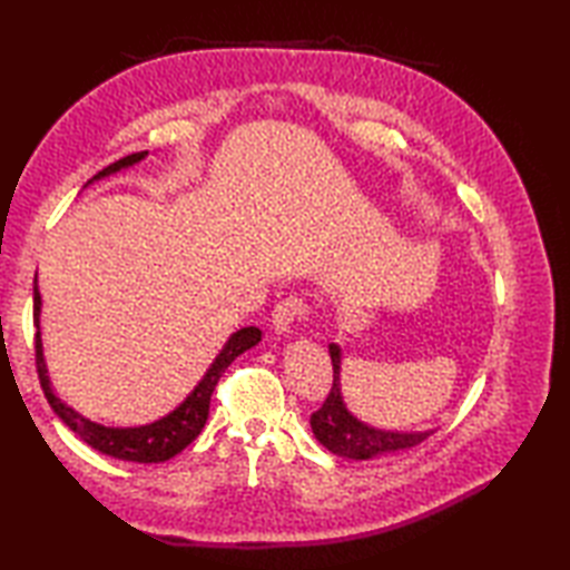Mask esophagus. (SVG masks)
Here are the masks:
<instances>
[{"mask_svg":"<svg viewBox=\"0 0 570 570\" xmlns=\"http://www.w3.org/2000/svg\"><path fill=\"white\" fill-rule=\"evenodd\" d=\"M306 316H308L306 301L298 298V296H288V298H284L282 304H278V306L274 308V313H272V325H274L276 333L286 335V333H294L296 325H298L301 321H306Z\"/></svg>","mask_w":570,"mask_h":570,"instance_id":"esophagus-1","label":"esophagus"}]
</instances>
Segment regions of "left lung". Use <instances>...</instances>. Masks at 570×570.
Here are the masks:
<instances>
[{
	"mask_svg": "<svg viewBox=\"0 0 570 570\" xmlns=\"http://www.w3.org/2000/svg\"><path fill=\"white\" fill-rule=\"evenodd\" d=\"M328 350L333 360V386L323 406L316 414H311V429L318 443H323L331 453L341 458L370 460L404 451V448H414L429 439L433 431H384L353 416V411L345 406L341 392V345L331 343Z\"/></svg>",
	"mask_w": 570,
	"mask_h": 570,
	"instance_id": "8db88e82",
	"label": "left lung"
}]
</instances>
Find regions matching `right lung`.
<instances>
[{
    "instance_id": "add662e5",
    "label": "right lung",
    "mask_w": 570,
    "mask_h": 570,
    "mask_svg": "<svg viewBox=\"0 0 570 570\" xmlns=\"http://www.w3.org/2000/svg\"><path fill=\"white\" fill-rule=\"evenodd\" d=\"M149 151H137L129 154L125 159H119L110 164L107 168L95 176L92 180H100L112 176L122 168H129L139 164L141 159H147ZM88 180V184H92ZM33 323H36V370H39V380H41V390L48 399V404L56 411V416L66 423V426L80 435V439L92 445L95 451H100L110 458L117 460H129V463H164V460L178 455L184 448L198 439V433L203 431L205 421H208L210 414V396L215 392L217 382H220L223 372L233 365V362L247 353L249 347L257 345L262 341V331L254 328V325H247V328H239L227 337V343L223 345L220 353L213 360V365L208 372L203 374V380L193 386V392L180 402L174 411H168L166 416L156 419L151 423H144V426H102L98 421L85 419L78 414L76 409L68 406L66 402H60L56 396L51 380H48V370H46V360H43V343H41V294L39 286H36L33 278Z\"/></svg>"
}]
</instances>
